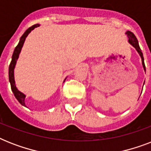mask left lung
<instances>
[{
  "mask_svg": "<svg viewBox=\"0 0 151 151\" xmlns=\"http://www.w3.org/2000/svg\"><path fill=\"white\" fill-rule=\"evenodd\" d=\"M125 34H127L128 36V38H129V43L132 45L134 48H136V50L137 51V52L139 53V55H140L141 59H142V65H143V67L144 69V70L146 72V67H145V64H144V59H143V52L141 51L140 48H139V42L137 38L136 37V36L134 35L133 33H132L131 31H127Z\"/></svg>",
  "mask_w": 151,
  "mask_h": 151,
  "instance_id": "left-lung-1",
  "label": "left lung"
}]
</instances>
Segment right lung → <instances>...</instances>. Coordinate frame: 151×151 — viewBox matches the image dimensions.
Masks as SVG:
<instances>
[{"label":"right lung","instance_id":"right-lung-1","mask_svg":"<svg viewBox=\"0 0 151 151\" xmlns=\"http://www.w3.org/2000/svg\"><path fill=\"white\" fill-rule=\"evenodd\" d=\"M40 25L36 24L32 26L31 27H29V29H27L25 33L22 34V36L20 37L19 42L18 44V45L15 47V50L13 52L12 57V62H11L10 65H9V69H8V77H9V82L11 84V88H12V91L13 94L15 96V97L16 98L19 103L21 105L26 106V104H25V98H26V95L23 94L22 92H21L20 91L18 90V88L15 86V77H14V69L15 67V64H16V62H17V59H19V56L20 52L22 50V46H23V44L25 42V40L27 38V37L28 36V34L30 33V32L33 30L34 29H35L36 27H38ZM66 78H65L66 80ZM64 80V81H65Z\"/></svg>","mask_w":151,"mask_h":151}]
</instances>
